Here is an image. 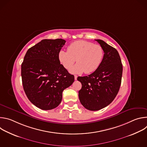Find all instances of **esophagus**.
I'll use <instances>...</instances> for the list:
<instances>
[{"label":"esophagus","mask_w":147,"mask_h":147,"mask_svg":"<svg viewBox=\"0 0 147 147\" xmlns=\"http://www.w3.org/2000/svg\"><path fill=\"white\" fill-rule=\"evenodd\" d=\"M77 76H74V80H77Z\"/></svg>","instance_id":"obj_1"}]
</instances>
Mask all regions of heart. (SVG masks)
Wrapping results in <instances>:
<instances>
[{"instance_id": "1", "label": "heart", "mask_w": 147, "mask_h": 147, "mask_svg": "<svg viewBox=\"0 0 147 147\" xmlns=\"http://www.w3.org/2000/svg\"><path fill=\"white\" fill-rule=\"evenodd\" d=\"M103 57V51L99 45L91 42L80 40L71 43L67 51L61 50L58 59L66 69L69 70L76 60L78 64L70 70L72 74H81L84 71L89 74L95 71L100 65Z\"/></svg>"}]
</instances>
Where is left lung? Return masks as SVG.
Wrapping results in <instances>:
<instances>
[{
  "mask_svg": "<svg viewBox=\"0 0 147 147\" xmlns=\"http://www.w3.org/2000/svg\"><path fill=\"white\" fill-rule=\"evenodd\" d=\"M104 55L99 67L88 76L78 77L82 87L78 97L82 106L96 111L107 107L116 96L121 82L123 66L117 51L100 39H95Z\"/></svg>",
  "mask_w": 147,
  "mask_h": 147,
  "instance_id": "8db88e82",
  "label": "left lung"
}]
</instances>
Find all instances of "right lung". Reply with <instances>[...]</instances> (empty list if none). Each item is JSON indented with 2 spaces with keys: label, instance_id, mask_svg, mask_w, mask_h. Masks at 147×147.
Here are the masks:
<instances>
[{
  "label": "right lung",
  "instance_id": "add662e5",
  "mask_svg": "<svg viewBox=\"0 0 147 147\" xmlns=\"http://www.w3.org/2000/svg\"><path fill=\"white\" fill-rule=\"evenodd\" d=\"M66 43L62 39H43L27 52L22 65L24 92L35 106L51 110L60 103L63 90L74 81L59 60L58 53Z\"/></svg>",
  "mask_w": 147,
  "mask_h": 147
}]
</instances>
